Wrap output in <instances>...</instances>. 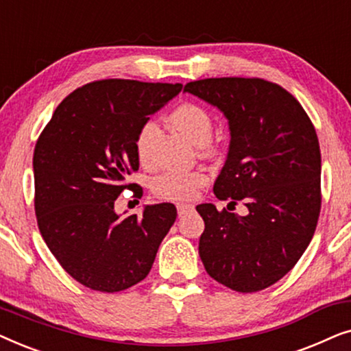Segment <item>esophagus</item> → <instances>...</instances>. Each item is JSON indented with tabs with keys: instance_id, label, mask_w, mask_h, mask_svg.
<instances>
[{
	"instance_id": "esophagus-1",
	"label": "esophagus",
	"mask_w": 351,
	"mask_h": 351,
	"mask_svg": "<svg viewBox=\"0 0 351 351\" xmlns=\"http://www.w3.org/2000/svg\"><path fill=\"white\" fill-rule=\"evenodd\" d=\"M193 210V206L191 204H186V203H177V213H179V215L182 217V215L189 214Z\"/></svg>"
}]
</instances>
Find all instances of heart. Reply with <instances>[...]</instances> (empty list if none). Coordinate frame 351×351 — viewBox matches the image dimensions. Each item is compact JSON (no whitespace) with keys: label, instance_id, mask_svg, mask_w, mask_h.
<instances>
[{"label":"heart","instance_id":"obj_1","mask_svg":"<svg viewBox=\"0 0 351 351\" xmlns=\"http://www.w3.org/2000/svg\"><path fill=\"white\" fill-rule=\"evenodd\" d=\"M169 123L176 131L195 145H204L213 134V119L203 107L196 104H180L169 114ZM158 134V124L148 119L141 126L136 137V150L142 162L150 160L153 138ZM206 174L201 171H167L153 180V191L162 199H190L206 184Z\"/></svg>","mask_w":351,"mask_h":351}]
</instances>
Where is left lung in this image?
Here are the masks:
<instances>
[{
  "label": "left lung",
  "instance_id": "obj_1",
  "mask_svg": "<svg viewBox=\"0 0 351 351\" xmlns=\"http://www.w3.org/2000/svg\"><path fill=\"white\" fill-rule=\"evenodd\" d=\"M184 90L228 119L232 141L214 195L247 209L238 215L196 206L204 220L201 261L230 289H265L294 268L318 223L321 153L313 123L294 95L261 78L198 80Z\"/></svg>",
  "mask_w": 351,
  "mask_h": 351
}]
</instances>
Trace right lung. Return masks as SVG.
I'll list each match as a JSON object with an SVG mask.
<instances>
[{
	"label": "right lung",
	"mask_w": 351,
	"mask_h": 351,
	"mask_svg": "<svg viewBox=\"0 0 351 351\" xmlns=\"http://www.w3.org/2000/svg\"><path fill=\"white\" fill-rule=\"evenodd\" d=\"M180 90V83L94 81L66 95L38 137V228L62 268L89 289L119 292L141 282L176 222L171 203L119 217L114 201L137 186L124 180L138 169V129ZM134 195L141 198L142 189Z\"/></svg>",
	"instance_id": "1"
}]
</instances>
